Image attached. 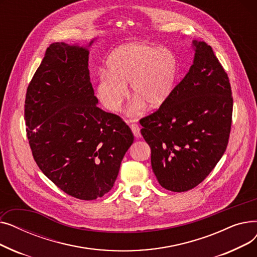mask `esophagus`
I'll list each match as a JSON object with an SVG mask.
<instances>
[{
    "label": "esophagus",
    "instance_id": "obj_1",
    "mask_svg": "<svg viewBox=\"0 0 257 257\" xmlns=\"http://www.w3.org/2000/svg\"><path fill=\"white\" fill-rule=\"evenodd\" d=\"M130 128L134 134V137H136L137 139H140L141 138V129L139 127L138 124H131L130 125Z\"/></svg>",
    "mask_w": 257,
    "mask_h": 257
}]
</instances>
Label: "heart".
<instances>
[{
	"label": "heart",
	"mask_w": 257,
	"mask_h": 257,
	"mask_svg": "<svg viewBox=\"0 0 257 257\" xmlns=\"http://www.w3.org/2000/svg\"><path fill=\"white\" fill-rule=\"evenodd\" d=\"M101 71L97 96L105 108L116 111L124 102L130 83L133 108H158L172 96L179 75V61L167 48L132 43L115 49Z\"/></svg>",
	"instance_id": "b5f03b06"
}]
</instances>
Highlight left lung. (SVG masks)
<instances>
[{"label":"left lung","instance_id":"8db88e82","mask_svg":"<svg viewBox=\"0 0 257 257\" xmlns=\"http://www.w3.org/2000/svg\"><path fill=\"white\" fill-rule=\"evenodd\" d=\"M192 44L190 71L157 111L140 120L159 184L177 193L192 190L208 176L226 150L231 128L228 76L210 46Z\"/></svg>","mask_w":257,"mask_h":257}]
</instances>
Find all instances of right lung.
Instances as JSON below:
<instances>
[{
	"label": "right lung",
	"instance_id": "1",
	"mask_svg": "<svg viewBox=\"0 0 257 257\" xmlns=\"http://www.w3.org/2000/svg\"><path fill=\"white\" fill-rule=\"evenodd\" d=\"M52 44L27 89L25 118L38 168L80 200L109 192L133 134L119 116L97 106L88 47Z\"/></svg>",
	"mask_w": 257,
	"mask_h": 257
}]
</instances>
